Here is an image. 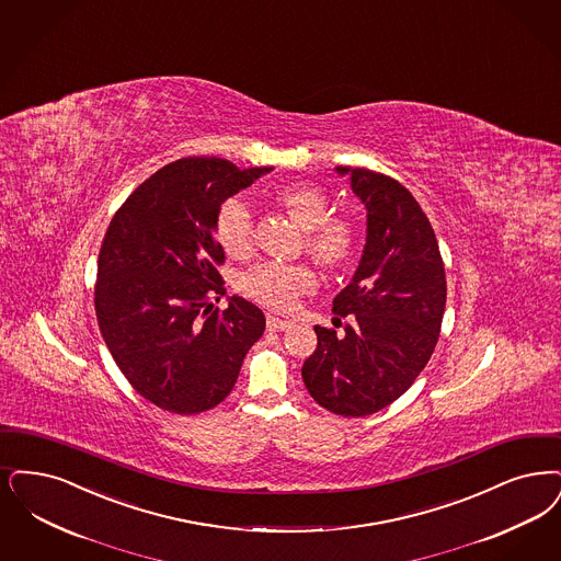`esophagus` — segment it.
Returning <instances> with one entry per match:
<instances>
[{"mask_svg":"<svg viewBox=\"0 0 561 561\" xmlns=\"http://www.w3.org/2000/svg\"><path fill=\"white\" fill-rule=\"evenodd\" d=\"M267 328H270V332H284V330L291 328V323L275 317V314H267Z\"/></svg>","mask_w":561,"mask_h":561,"instance_id":"1","label":"esophagus"}]
</instances>
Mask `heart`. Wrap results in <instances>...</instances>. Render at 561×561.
Segmentation results:
<instances>
[{"mask_svg": "<svg viewBox=\"0 0 561 561\" xmlns=\"http://www.w3.org/2000/svg\"><path fill=\"white\" fill-rule=\"evenodd\" d=\"M291 221L305 229V248L323 267H340L355 248L353 225L340 217H330L332 206L321 190L311 183H288L273 192ZM252 210L238 196L227 198L215 217V236L229 256H247L252 248ZM317 288V275L309 265H286L263 261L242 273L240 291L250 300L271 311L290 313L300 296Z\"/></svg>", "mask_w": 561, "mask_h": 561, "instance_id": "1", "label": "heart"}]
</instances>
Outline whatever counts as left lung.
Instances as JSON below:
<instances>
[{
  "label": "left lung",
  "instance_id": "1",
  "mask_svg": "<svg viewBox=\"0 0 561 561\" xmlns=\"http://www.w3.org/2000/svg\"><path fill=\"white\" fill-rule=\"evenodd\" d=\"M367 210V238L334 313L351 317L344 336L314 325L317 348L302 380L317 403L365 417L394 403L422 374L438 342L447 279L426 213L399 181L336 167Z\"/></svg>",
  "mask_w": 561,
  "mask_h": 561
}]
</instances>
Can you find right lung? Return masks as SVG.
Returning a JSON list of instances; mask_svg holds the SVG:
<instances>
[{"label":"right lung","mask_w":561,"mask_h":561,"mask_svg":"<svg viewBox=\"0 0 561 561\" xmlns=\"http://www.w3.org/2000/svg\"><path fill=\"white\" fill-rule=\"evenodd\" d=\"M271 167L181 158L144 181L116 210L98 259L95 317L135 390L164 411L194 415L224 401L265 314L240 296L225 311V252L215 217Z\"/></svg>","instance_id":"add662e5"}]
</instances>
